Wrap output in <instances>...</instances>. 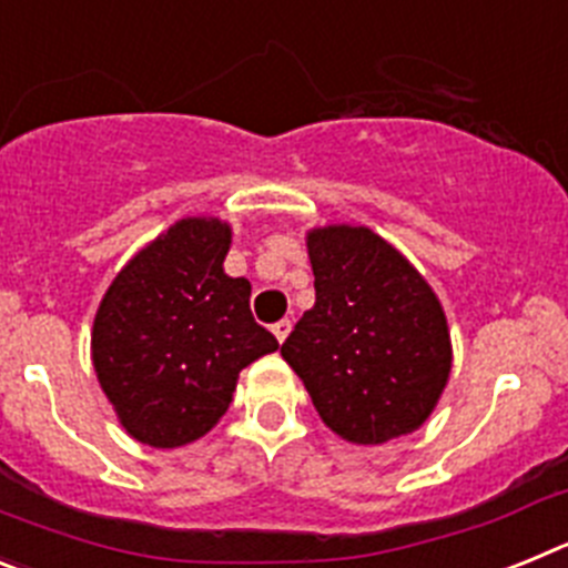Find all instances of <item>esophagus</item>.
<instances>
[{"label":"esophagus","mask_w":568,"mask_h":568,"mask_svg":"<svg viewBox=\"0 0 568 568\" xmlns=\"http://www.w3.org/2000/svg\"><path fill=\"white\" fill-rule=\"evenodd\" d=\"M290 329H293V324H290L287 318L278 321V324H273V335H275V338H278V344H284V341H287Z\"/></svg>","instance_id":"34e87169"}]
</instances>
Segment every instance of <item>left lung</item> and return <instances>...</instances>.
<instances>
[{
	"label": "left lung",
	"mask_w": 568,
	"mask_h": 568,
	"mask_svg": "<svg viewBox=\"0 0 568 568\" xmlns=\"http://www.w3.org/2000/svg\"><path fill=\"white\" fill-rule=\"evenodd\" d=\"M315 304L281 355L338 438L378 446L415 433L453 373V338L435 290L361 224L307 230Z\"/></svg>",
	"instance_id": "left-lung-1"
}]
</instances>
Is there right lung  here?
Returning <instances> with one entry per match:
<instances>
[{"label": "right lung", "mask_w": 568, "mask_h": 568, "mask_svg": "<svg viewBox=\"0 0 568 568\" xmlns=\"http://www.w3.org/2000/svg\"><path fill=\"white\" fill-rule=\"evenodd\" d=\"M233 230L187 215L119 270L90 333L99 386L124 433L155 449L204 438L239 373L278 349L250 313V281L224 273Z\"/></svg>", "instance_id": "obj_1"}]
</instances>
